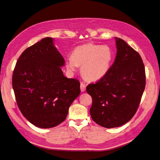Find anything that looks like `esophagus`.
<instances>
[{
	"mask_svg": "<svg viewBox=\"0 0 160 160\" xmlns=\"http://www.w3.org/2000/svg\"><path fill=\"white\" fill-rule=\"evenodd\" d=\"M86 89V85L83 83H80V90L82 92H84Z\"/></svg>",
	"mask_w": 160,
	"mask_h": 160,
	"instance_id": "esophagus-1",
	"label": "esophagus"
}]
</instances>
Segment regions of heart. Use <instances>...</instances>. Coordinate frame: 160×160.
<instances>
[{
	"label": "heart",
	"mask_w": 160,
	"mask_h": 160,
	"mask_svg": "<svg viewBox=\"0 0 160 160\" xmlns=\"http://www.w3.org/2000/svg\"><path fill=\"white\" fill-rule=\"evenodd\" d=\"M113 52L107 45L88 43L76 47L66 61V67L74 71L81 67V73L88 81H96L105 77L110 70Z\"/></svg>",
	"instance_id": "1"
}]
</instances>
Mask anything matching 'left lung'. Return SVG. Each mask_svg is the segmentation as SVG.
Wrapping results in <instances>:
<instances>
[{"instance_id": "8db88e82", "label": "left lung", "mask_w": 160, "mask_h": 160, "mask_svg": "<svg viewBox=\"0 0 160 160\" xmlns=\"http://www.w3.org/2000/svg\"><path fill=\"white\" fill-rule=\"evenodd\" d=\"M115 39L117 55L108 73L86 88L92 99V120L107 128L121 126L132 119L146 87L140 55L123 39Z\"/></svg>"}]
</instances>
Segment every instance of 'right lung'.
I'll return each instance as SVG.
<instances>
[{
	"label": "right lung",
	"instance_id": "add662e5",
	"mask_svg": "<svg viewBox=\"0 0 160 160\" xmlns=\"http://www.w3.org/2000/svg\"><path fill=\"white\" fill-rule=\"evenodd\" d=\"M64 64L52 38L25 49L17 62L12 77L17 103L24 117L38 128L62 122L80 93L79 80L63 75Z\"/></svg>",
	"mask_w": 160,
	"mask_h": 160
}]
</instances>
